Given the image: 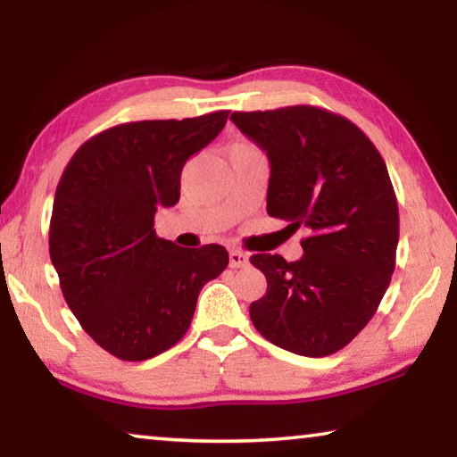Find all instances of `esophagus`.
<instances>
[{
  "label": "esophagus",
  "instance_id": "34e87169",
  "mask_svg": "<svg viewBox=\"0 0 457 457\" xmlns=\"http://www.w3.org/2000/svg\"><path fill=\"white\" fill-rule=\"evenodd\" d=\"M250 264V256L242 250H229V266L231 268H245Z\"/></svg>",
  "mask_w": 457,
  "mask_h": 457
}]
</instances>
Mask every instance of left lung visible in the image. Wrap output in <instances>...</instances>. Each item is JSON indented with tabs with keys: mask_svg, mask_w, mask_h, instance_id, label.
<instances>
[{
	"mask_svg": "<svg viewBox=\"0 0 457 457\" xmlns=\"http://www.w3.org/2000/svg\"><path fill=\"white\" fill-rule=\"evenodd\" d=\"M229 119L270 159L268 215L311 231L296 262L250 258L268 282L250 319L280 349L328 357L373 319L395 270L399 207L389 171L370 138L327 108L237 111Z\"/></svg>",
	"mask_w": 457,
	"mask_h": 457,
	"instance_id": "8db88e82",
	"label": "left lung"
}]
</instances>
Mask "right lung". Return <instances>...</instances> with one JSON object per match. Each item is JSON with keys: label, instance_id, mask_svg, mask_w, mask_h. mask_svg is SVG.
<instances>
[{"label": "right lung", "instance_id": "1", "mask_svg": "<svg viewBox=\"0 0 457 457\" xmlns=\"http://www.w3.org/2000/svg\"><path fill=\"white\" fill-rule=\"evenodd\" d=\"M229 111L122 122L68 161L54 197L50 258L80 327L120 361H146L187 332L204 286L228 268L226 247H179L154 231L157 207L179 201L193 153Z\"/></svg>", "mask_w": 457, "mask_h": 457}]
</instances>
